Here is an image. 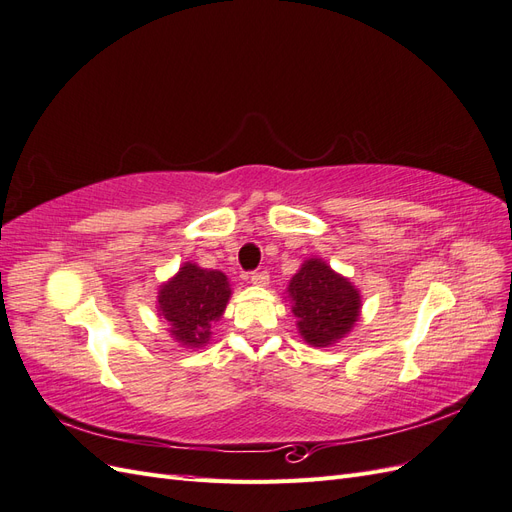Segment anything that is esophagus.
<instances>
[{"instance_id": "esophagus-1", "label": "esophagus", "mask_w": 512, "mask_h": 512, "mask_svg": "<svg viewBox=\"0 0 512 512\" xmlns=\"http://www.w3.org/2000/svg\"><path fill=\"white\" fill-rule=\"evenodd\" d=\"M250 282L256 286H267L269 284V273L267 271H254L250 275Z\"/></svg>"}]
</instances>
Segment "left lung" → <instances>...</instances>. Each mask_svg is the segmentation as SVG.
<instances>
[{
    "label": "left lung",
    "instance_id": "obj_1",
    "mask_svg": "<svg viewBox=\"0 0 512 512\" xmlns=\"http://www.w3.org/2000/svg\"><path fill=\"white\" fill-rule=\"evenodd\" d=\"M288 292L299 331L312 346L337 342L359 318V290L318 258L305 262L290 280Z\"/></svg>",
    "mask_w": 512,
    "mask_h": 512
}]
</instances>
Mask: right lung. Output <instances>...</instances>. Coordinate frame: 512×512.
Returning <instances> with one entry per match:
<instances>
[{
    "label": "right lung",
    "instance_id": "add662e5",
    "mask_svg": "<svg viewBox=\"0 0 512 512\" xmlns=\"http://www.w3.org/2000/svg\"><path fill=\"white\" fill-rule=\"evenodd\" d=\"M230 297L222 271L200 269L185 262L179 273L162 286L158 312L170 322V333L183 346H203L211 335V324L220 320Z\"/></svg>",
    "mask_w": 512,
    "mask_h": 512
}]
</instances>
